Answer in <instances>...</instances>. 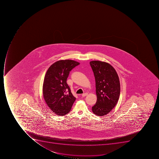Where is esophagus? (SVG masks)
Listing matches in <instances>:
<instances>
[{
  "mask_svg": "<svg viewBox=\"0 0 159 159\" xmlns=\"http://www.w3.org/2000/svg\"><path fill=\"white\" fill-rule=\"evenodd\" d=\"M88 94V93H83V94H82V96H83V97H85V96H86Z\"/></svg>",
  "mask_w": 159,
  "mask_h": 159,
  "instance_id": "1",
  "label": "esophagus"
}]
</instances>
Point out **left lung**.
I'll return each instance as SVG.
<instances>
[{"mask_svg":"<svg viewBox=\"0 0 159 159\" xmlns=\"http://www.w3.org/2000/svg\"><path fill=\"white\" fill-rule=\"evenodd\" d=\"M95 77L97 101L92 107L94 114L107 115L115 107L119 99L120 84L114 68L108 63L99 61H90Z\"/></svg>","mask_w":159,"mask_h":159,"instance_id":"left-lung-1","label":"left lung"}]
</instances>
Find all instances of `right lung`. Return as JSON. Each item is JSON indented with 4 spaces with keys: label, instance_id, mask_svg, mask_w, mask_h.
<instances>
[{
    "label": "right lung",
    "instance_id": "right-lung-1",
    "mask_svg": "<svg viewBox=\"0 0 159 159\" xmlns=\"http://www.w3.org/2000/svg\"><path fill=\"white\" fill-rule=\"evenodd\" d=\"M79 65L75 61H58L49 67L45 75L43 97L48 106L57 115L64 116L68 113L75 100L66 80L70 71Z\"/></svg>",
    "mask_w": 159,
    "mask_h": 159
}]
</instances>
